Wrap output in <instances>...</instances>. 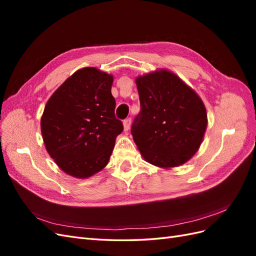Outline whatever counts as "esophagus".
Wrapping results in <instances>:
<instances>
[{
  "instance_id": "1",
  "label": "esophagus",
  "mask_w": 256,
  "mask_h": 256,
  "mask_svg": "<svg viewBox=\"0 0 256 256\" xmlns=\"http://www.w3.org/2000/svg\"><path fill=\"white\" fill-rule=\"evenodd\" d=\"M122 125H124V130L128 131L130 129V126H131V118H127V120H124Z\"/></svg>"
}]
</instances>
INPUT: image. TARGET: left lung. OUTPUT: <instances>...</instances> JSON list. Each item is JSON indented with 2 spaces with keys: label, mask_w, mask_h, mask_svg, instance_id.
<instances>
[{
  "label": "left lung",
  "mask_w": 256,
  "mask_h": 256,
  "mask_svg": "<svg viewBox=\"0 0 256 256\" xmlns=\"http://www.w3.org/2000/svg\"><path fill=\"white\" fill-rule=\"evenodd\" d=\"M141 111L131 134L142 157L162 168L182 166L198 150L207 128L202 99L180 76L161 68L136 78Z\"/></svg>",
  "instance_id": "8db88e82"
}]
</instances>
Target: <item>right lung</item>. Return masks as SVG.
Masks as SVG:
<instances>
[{
	"label": "right lung",
	"instance_id": "right-lung-1",
	"mask_svg": "<svg viewBox=\"0 0 256 256\" xmlns=\"http://www.w3.org/2000/svg\"><path fill=\"white\" fill-rule=\"evenodd\" d=\"M113 76L95 67L76 70L53 92L40 120L42 140L62 171L88 178L108 164L124 129L115 118Z\"/></svg>",
	"mask_w": 256,
	"mask_h": 256
}]
</instances>
